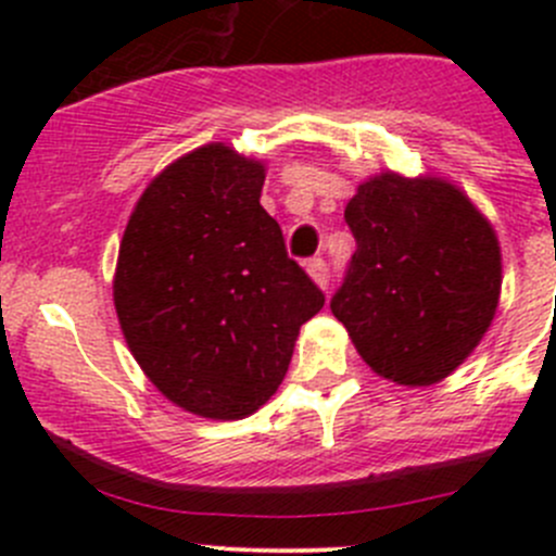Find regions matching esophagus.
<instances>
[{"instance_id": "esophagus-1", "label": "esophagus", "mask_w": 556, "mask_h": 556, "mask_svg": "<svg viewBox=\"0 0 556 556\" xmlns=\"http://www.w3.org/2000/svg\"><path fill=\"white\" fill-rule=\"evenodd\" d=\"M306 271H309V277L319 285V288H323V290L328 288L330 274H328V263H325L323 257H312V261L306 263Z\"/></svg>"}]
</instances>
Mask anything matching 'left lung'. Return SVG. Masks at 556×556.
<instances>
[{
    "label": "left lung",
    "mask_w": 556,
    "mask_h": 556,
    "mask_svg": "<svg viewBox=\"0 0 556 556\" xmlns=\"http://www.w3.org/2000/svg\"><path fill=\"white\" fill-rule=\"evenodd\" d=\"M357 250L330 312L374 374L430 387L463 366L497 312L501 242L450 179L382 172L344 210Z\"/></svg>",
    "instance_id": "1"
}]
</instances>
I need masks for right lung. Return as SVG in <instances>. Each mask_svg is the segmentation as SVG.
<instances>
[{"mask_svg":"<svg viewBox=\"0 0 556 556\" xmlns=\"http://www.w3.org/2000/svg\"><path fill=\"white\" fill-rule=\"evenodd\" d=\"M266 164L195 148L139 195L112 301L134 361L174 406L244 419L277 392L325 295L261 206Z\"/></svg>","mask_w":556,"mask_h":556,"instance_id":"add662e5","label":"right lung"}]
</instances>
